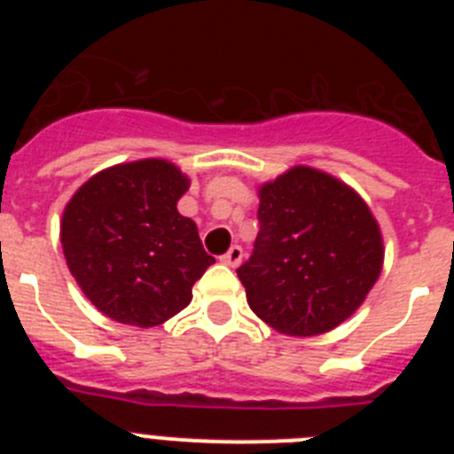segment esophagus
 Masks as SVG:
<instances>
[{
    "mask_svg": "<svg viewBox=\"0 0 454 454\" xmlns=\"http://www.w3.org/2000/svg\"><path fill=\"white\" fill-rule=\"evenodd\" d=\"M240 259H243V247H240V246H231L230 250L220 256V262H223L224 266H231V268L239 266Z\"/></svg>",
    "mask_w": 454,
    "mask_h": 454,
    "instance_id": "obj_1",
    "label": "esophagus"
}]
</instances>
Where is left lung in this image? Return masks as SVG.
Listing matches in <instances>:
<instances>
[{
	"label": "left lung",
	"instance_id": "left-lung-1",
	"mask_svg": "<svg viewBox=\"0 0 454 454\" xmlns=\"http://www.w3.org/2000/svg\"><path fill=\"white\" fill-rule=\"evenodd\" d=\"M259 234L239 268L247 304L291 336L350 318L382 270V236L355 191L298 166L259 191Z\"/></svg>",
	"mask_w": 454,
	"mask_h": 454
}]
</instances>
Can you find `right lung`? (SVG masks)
Wrapping results in <instances>:
<instances>
[{
    "label": "right lung",
    "instance_id": "right-lung-1",
    "mask_svg": "<svg viewBox=\"0 0 454 454\" xmlns=\"http://www.w3.org/2000/svg\"><path fill=\"white\" fill-rule=\"evenodd\" d=\"M188 188L161 159L122 163L88 179L63 211L67 268L108 318L154 327L179 314L215 259L177 211Z\"/></svg>",
    "mask_w": 454,
    "mask_h": 454
}]
</instances>
